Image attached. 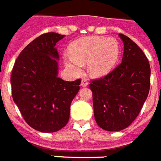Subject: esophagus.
Here are the masks:
<instances>
[{"mask_svg":"<svg viewBox=\"0 0 161 161\" xmlns=\"http://www.w3.org/2000/svg\"><path fill=\"white\" fill-rule=\"evenodd\" d=\"M80 86L82 87H86L88 86V81H87V80L86 79H82L81 80V83H80Z\"/></svg>","mask_w":161,"mask_h":161,"instance_id":"34e87169","label":"esophagus"}]
</instances>
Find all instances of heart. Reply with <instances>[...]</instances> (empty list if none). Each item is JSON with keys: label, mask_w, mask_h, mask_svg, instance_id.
I'll use <instances>...</instances> for the list:
<instances>
[{"label": "heart", "mask_w": 161, "mask_h": 161, "mask_svg": "<svg viewBox=\"0 0 161 161\" xmlns=\"http://www.w3.org/2000/svg\"><path fill=\"white\" fill-rule=\"evenodd\" d=\"M119 54V46L115 39L89 36L72 42L64 60L75 74L81 72L83 64L87 62V70L91 76L102 77L114 69Z\"/></svg>", "instance_id": "heart-1"}]
</instances>
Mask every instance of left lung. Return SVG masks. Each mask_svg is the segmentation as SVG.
<instances>
[{
	"mask_svg": "<svg viewBox=\"0 0 161 161\" xmlns=\"http://www.w3.org/2000/svg\"><path fill=\"white\" fill-rule=\"evenodd\" d=\"M124 44L122 61L104 78L92 80L95 119L101 129L119 131L136 119L147 99L150 66L140 47L129 37L119 34Z\"/></svg>",
	"mask_w": 161,
	"mask_h": 161,
	"instance_id": "obj_1",
	"label": "left lung"
}]
</instances>
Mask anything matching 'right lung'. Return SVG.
<instances>
[{
    "label": "right lung",
    "mask_w": 161,
    "mask_h": 161,
    "mask_svg": "<svg viewBox=\"0 0 161 161\" xmlns=\"http://www.w3.org/2000/svg\"><path fill=\"white\" fill-rule=\"evenodd\" d=\"M65 35L49 32L23 49L11 77L13 101L25 122L44 133L56 132L67 124L70 104L80 91V80L58 77L56 43Z\"/></svg>",
    "instance_id": "add662e5"
}]
</instances>
